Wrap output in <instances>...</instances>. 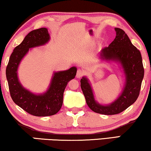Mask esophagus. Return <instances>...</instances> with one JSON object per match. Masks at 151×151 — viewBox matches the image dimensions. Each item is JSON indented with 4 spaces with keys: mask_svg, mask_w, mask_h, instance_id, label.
<instances>
[{
    "mask_svg": "<svg viewBox=\"0 0 151 151\" xmlns=\"http://www.w3.org/2000/svg\"><path fill=\"white\" fill-rule=\"evenodd\" d=\"M83 75H84L83 70H81V69H78L77 73H76V77L81 78V77H82Z\"/></svg>",
    "mask_w": 151,
    "mask_h": 151,
    "instance_id": "obj_1",
    "label": "esophagus"
}]
</instances>
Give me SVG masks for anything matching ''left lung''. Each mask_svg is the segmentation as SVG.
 Returning a JSON list of instances; mask_svg holds the SVG:
<instances>
[{"label":"left lung","instance_id":"left-lung-1","mask_svg":"<svg viewBox=\"0 0 151 151\" xmlns=\"http://www.w3.org/2000/svg\"><path fill=\"white\" fill-rule=\"evenodd\" d=\"M116 36L109 46L103 48L100 58L103 60L119 61L126 75V84L122 94L111 105L103 106L97 103L86 77L81 79V88L88 107L93 111L104 115L120 114L134 103L139 94L144 70L139 50L131 43L122 29L115 28Z\"/></svg>","mask_w":151,"mask_h":151}]
</instances>
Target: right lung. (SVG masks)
<instances>
[{"label":"right lung","instance_id":"obj_1","mask_svg":"<svg viewBox=\"0 0 151 151\" xmlns=\"http://www.w3.org/2000/svg\"><path fill=\"white\" fill-rule=\"evenodd\" d=\"M49 39L47 29L40 28L31 31L21 44L14 48L6 68V76L13 101L27 113L35 116H52L60 110L65 87L76 74L75 67L55 73L49 89L41 95L33 94L21 86L17 76V69L21 59L29 48L43 45Z\"/></svg>","mask_w":151,"mask_h":151}]
</instances>
